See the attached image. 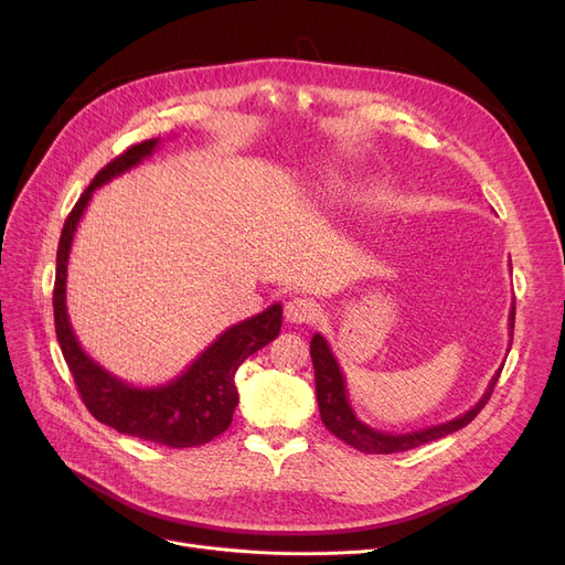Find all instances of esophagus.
Masks as SVG:
<instances>
[{
    "label": "esophagus",
    "mask_w": 565,
    "mask_h": 565,
    "mask_svg": "<svg viewBox=\"0 0 565 565\" xmlns=\"http://www.w3.org/2000/svg\"><path fill=\"white\" fill-rule=\"evenodd\" d=\"M284 316L292 324L311 322V320L318 318V305L313 300H309V298H292V300L286 302Z\"/></svg>",
    "instance_id": "34e87169"
}]
</instances>
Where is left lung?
Returning a JSON list of instances; mask_svg holds the SVG:
<instances>
[{"label": "left lung", "mask_w": 565, "mask_h": 565, "mask_svg": "<svg viewBox=\"0 0 565 565\" xmlns=\"http://www.w3.org/2000/svg\"><path fill=\"white\" fill-rule=\"evenodd\" d=\"M513 322H515V305L511 307L509 313V328H511V341H513ZM311 360H313V373H316V398H318V409H320V419L328 426L332 435L343 439L350 447L364 454H401L417 449L422 444L435 441L439 437H447L460 428H465L477 414L486 407L494 384L499 380V373L503 366L497 369L492 375L486 394L479 398V403L462 412L460 417L444 422L437 426H428L422 430H412V433H382L358 419L354 414L350 398H348V387H345V375L341 373V366L334 358V352L322 334H313L311 339Z\"/></svg>", "instance_id": "obj_1"}]
</instances>
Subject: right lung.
Instances as JSON below:
<instances>
[{"label":"right lung","instance_id":"obj_1","mask_svg":"<svg viewBox=\"0 0 565 565\" xmlns=\"http://www.w3.org/2000/svg\"><path fill=\"white\" fill-rule=\"evenodd\" d=\"M158 146L160 139H146L130 146L126 153L98 171L94 183L75 203L58 237L52 307L56 341L62 345L64 360L88 412L100 424L124 435L164 444L169 449H188L201 447L231 426L237 405L235 371L249 354L277 339L281 330V305H270L265 311L231 324L181 375L158 387H135L84 352L73 332L66 307L68 256L77 224L98 188L151 158Z\"/></svg>","mask_w":565,"mask_h":565}]
</instances>
